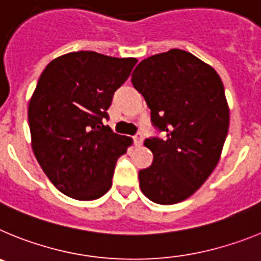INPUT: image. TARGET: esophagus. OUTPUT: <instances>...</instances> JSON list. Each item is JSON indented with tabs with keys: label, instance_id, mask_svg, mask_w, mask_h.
Masks as SVG:
<instances>
[{
	"label": "esophagus",
	"instance_id": "esophagus-1",
	"mask_svg": "<svg viewBox=\"0 0 261 261\" xmlns=\"http://www.w3.org/2000/svg\"><path fill=\"white\" fill-rule=\"evenodd\" d=\"M133 140H135V145L136 146H141L142 142H144V136L141 135V133H137V135L133 137Z\"/></svg>",
	"mask_w": 261,
	"mask_h": 261
}]
</instances>
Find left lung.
I'll return each mask as SVG.
<instances>
[{"instance_id":"obj_1","label":"left lung","mask_w":261,"mask_h":261,"mask_svg":"<svg viewBox=\"0 0 261 261\" xmlns=\"http://www.w3.org/2000/svg\"><path fill=\"white\" fill-rule=\"evenodd\" d=\"M132 84L150 108L151 124L166 133L145 140L150 167L138 172L140 188L156 204H176L213 172L229 130V107L220 75L183 49L142 60Z\"/></svg>"}]
</instances>
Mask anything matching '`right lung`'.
Segmentation results:
<instances>
[{"instance_id": "right-lung-1", "label": "right lung", "mask_w": 261, "mask_h": 261, "mask_svg": "<svg viewBox=\"0 0 261 261\" xmlns=\"http://www.w3.org/2000/svg\"><path fill=\"white\" fill-rule=\"evenodd\" d=\"M136 62L80 50L57 57L41 73L29 105L32 150L64 195L95 200L111 188L117 158L132 140L105 120Z\"/></svg>"}]
</instances>
